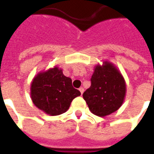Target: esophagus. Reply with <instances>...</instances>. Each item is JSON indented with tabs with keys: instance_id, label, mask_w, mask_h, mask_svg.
<instances>
[{
	"instance_id": "esophagus-1",
	"label": "esophagus",
	"mask_w": 154,
	"mask_h": 154,
	"mask_svg": "<svg viewBox=\"0 0 154 154\" xmlns=\"http://www.w3.org/2000/svg\"><path fill=\"white\" fill-rule=\"evenodd\" d=\"M79 91H80L81 94L82 95V94H83V92H84V88H83V87H80V88H79Z\"/></svg>"
}]
</instances>
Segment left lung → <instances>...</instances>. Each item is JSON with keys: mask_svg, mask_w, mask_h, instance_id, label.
Here are the masks:
<instances>
[{"mask_svg": "<svg viewBox=\"0 0 154 154\" xmlns=\"http://www.w3.org/2000/svg\"><path fill=\"white\" fill-rule=\"evenodd\" d=\"M91 85L83 93L91 112L100 117L110 115L122 106L126 93L125 78L108 61L95 66Z\"/></svg>", "mask_w": 154, "mask_h": 154, "instance_id": "left-lung-1", "label": "left lung"}]
</instances>
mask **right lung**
Wrapping results in <instances>:
<instances>
[{"label": "right lung", "instance_id": "1", "mask_svg": "<svg viewBox=\"0 0 154 154\" xmlns=\"http://www.w3.org/2000/svg\"><path fill=\"white\" fill-rule=\"evenodd\" d=\"M81 92L72 85L58 67L38 72L32 81L30 96L35 106L44 113L54 116L66 112L74 98Z\"/></svg>", "mask_w": 154, "mask_h": 154}]
</instances>
